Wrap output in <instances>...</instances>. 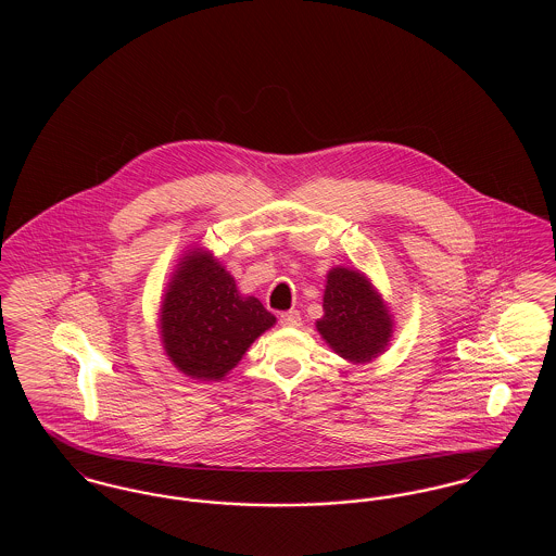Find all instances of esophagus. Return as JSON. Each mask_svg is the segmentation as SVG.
<instances>
[{
  "label": "esophagus",
  "instance_id": "esophagus-1",
  "mask_svg": "<svg viewBox=\"0 0 556 556\" xmlns=\"http://www.w3.org/2000/svg\"><path fill=\"white\" fill-rule=\"evenodd\" d=\"M279 320H281V325H283V327H298L302 318H300V313H298V311H288V313H281Z\"/></svg>",
  "mask_w": 556,
  "mask_h": 556
}]
</instances>
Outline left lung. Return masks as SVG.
<instances>
[{"mask_svg":"<svg viewBox=\"0 0 556 556\" xmlns=\"http://www.w3.org/2000/svg\"><path fill=\"white\" fill-rule=\"evenodd\" d=\"M323 311L325 315L317 320L318 333L345 361H370L386 350L392 338V318L358 270L340 266L329 270Z\"/></svg>","mask_w":556,"mask_h":556,"instance_id":"1","label":"left lung"}]
</instances>
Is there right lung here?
<instances>
[{
  "label": "right lung",
  "mask_w": 556,
  "mask_h": 556,
  "mask_svg": "<svg viewBox=\"0 0 556 556\" xmlns=\"http://www.w3.org/2000/svg\"><path fill=\"white\" fill-rule=\"evenodd\" d=\"M275 325L261 300L243 298L236 279L208 252H189L162 302V344L177 369L216 381Z\"/></svg>",
  "instance_id": "1"
}]
</instances>
